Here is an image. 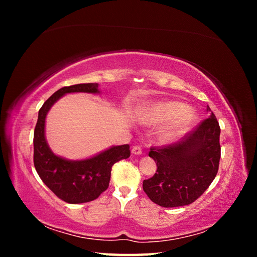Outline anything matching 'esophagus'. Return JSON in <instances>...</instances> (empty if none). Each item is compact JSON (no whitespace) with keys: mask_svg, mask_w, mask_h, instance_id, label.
<instances>
[{"mask_svg":"<svg viewBox=\"0 0 257 257\" xmlns=\"http://www.w3.org/2000/svg\"><path fill=\"white\" fill-rule=\"evenodd\" d=\"M132 153L136 154V155H141V154L143 153V148H142V146H139V145L134 146L133 149H132Z\"/></svg>","mask_w":257,"mask_h":257,"instance_id":"obj_1","label":"esophagus"}]
</instances>
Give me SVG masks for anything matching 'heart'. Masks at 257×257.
<instances>
[{
    "label": "heart",
    "mask_w": 257,
    "mask_h": 257,
    "mask_svg": "<svg viewBox=\"0 0 257 257\" xmlns=\"http://www.w3.org/2000/svg\"><path fill=\"white\" fill-rule=\"evenodd\" d=\"M142 115L147 123H162L169 121L163 131V137L173 139L190 130L195 121V113L191 108L177 102H160L145 107Z\"/></svg>",
    "instance_id": "obj_1"
}]
</instances>
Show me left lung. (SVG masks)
<instances>
[{
	"mask_svg": "<svg viewBox=\"0 0 257 257\" xmlns=\"http://www.w3.org/2000/svg\"><path fill=\"white\" fill-rule=\"evenodd\" d=\"M200 121L178 142L151 147L157 173L143 189L153 203L165 208L194 203L209 188L219 170L221 128L214 113Z\"/></svg>",
	"mask_w": 257,
	"mask_h": 257,
	"instance_id": "1",
	"label": "left lung"
}]
</instances>
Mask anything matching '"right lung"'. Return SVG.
Listing matches in <instances>:
<instances>
[{
    "instance_id": "obj_1",
    "label": "right lung",
    "mask_w": 257,
    "mask_h": 257,
    "mask_svg": "<svg viewBox=\"0 0 257 257\" xmlns=\"http://www.w3.org/2000/svg\"><path fill=\"white\" fill-rule=\"evenodd\" d=\"M98 83H79L64 87L46 100L38 111L34 130V166L43 182L68 204H81L96 199L109 186L114 163L131 155L128 145L115 146L83 161H67L54 155L45 139V119L50 107L66 93H97Z\"/></svg>"
}]
</instances>
